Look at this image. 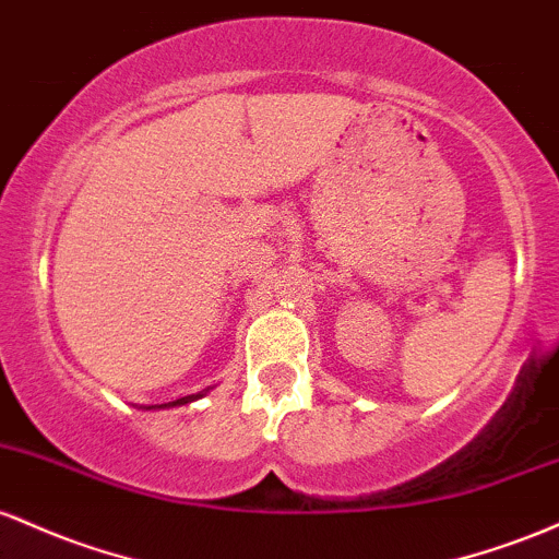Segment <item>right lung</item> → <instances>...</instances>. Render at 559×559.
<instances>
[{
    "label": "right lung",
    "mask_w": 559,
    "mask_h": 559,
    "mask_svg": "<svg viewBox=\"0 0 559 559\" xmlns=\"http://www.w3.org/2000/svg\"><path fill=\"white\" fill-rule=\"evenodd\" d=\"M205 391H200V393H192V396H181V399H177V401H168V404H160L158 409H163V406H181V404H190V401H195V399H200L203 396ZM147 409H155V406H147Z\"/></svg>",
    "instance_id": "1"
}]
</instances>
